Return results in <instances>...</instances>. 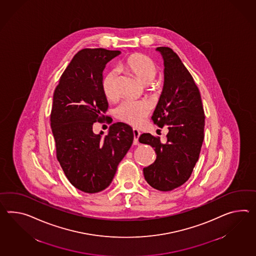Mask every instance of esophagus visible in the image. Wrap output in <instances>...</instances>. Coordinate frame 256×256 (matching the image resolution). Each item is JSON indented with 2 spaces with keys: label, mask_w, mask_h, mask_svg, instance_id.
I'll list each match as a JSON object with an SVG mask.
<instances>
[{
  "label": "esophagus",
  "mask_w": 256,
  "mask_h": 256,
  "mask_svg": "<svg viewBox=\"0 0 256 256\" xmlns=\"http://www.w3.org/2000/svg\"><path fill=\"white\" fill-rule=\"evenodd\" d=\"M140 135V132L138 130L137 128H133V136H134V140H133V144L137 145L138 144V137Z\"/></svg>",
  "instance_id": "esophagus-1"
}]
</instances>
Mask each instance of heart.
Returning <instances> with one entry per match:
<instances>
[{
    "label": "heart",
    "instance_id": "obj_1",
    "mask_svg": "<svg viewBox=\"0 0 256 256\" xmlns=\"http://www.w3.org/2000/svg\"><path fill=\"white\" fill-rule=\"evenodd\" d=\"M121 68L134 74L148 88L156 90L160 86V82L154 80L157 66L150 57L140 54H134L125 59ZM102 90L106 99L114 100L118 95L116 86V71L106 73L102 80ZM150 104L146 100H125L114 109V116L119 120L133 126L144 123L150 112Z\"/></svg>",
    "mask_w": 256,
    "mask_h": 256
}]
</instances>
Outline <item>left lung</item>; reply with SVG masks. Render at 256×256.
<instances>
[{
	"label": "left lung",
	"mask_w": 256,
	"mask_h": 256,
	"mask_svg": "<svg viewBox=\"0 0 256 256\" xmlns=\"http://www.w3.org/2000/svg\"><path fill=\"white\" fill-rule=\"evenodd\" d=\"M156 50L164 59V82L152 119L159 128H168V140L161 144L160 138L144 133L138 142L156 150V161L144 168L145 180L156 190L169 192L192 173L204 138L206 116L199 88L180 58L168 47Z\"/></svg>",
	"instance_id": "8db88e82"
}]
</instances>
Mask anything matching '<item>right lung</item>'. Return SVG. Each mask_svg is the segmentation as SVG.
Wrapping results in <instances>:
<instances>
[{"mask_svg":"<svg viewBox=\"0 0 256 256\" xmlns=\"http://www.w3.org/2000/svg\"><path fill=\"white\" fill-rule=\"evenodd\" d=\"M120 54L102 48L80 50L54 92L50 120L57 160L70 183L87 194L99 192L111 184L133 142L130 126L122 122L110 126L106 136L92 130L108 109L102 90V72Z\"/></svg>","mask_w":256,"mask_h":256,"instance_id":"1","label":"right lung"}]
</instances>
